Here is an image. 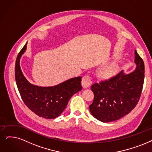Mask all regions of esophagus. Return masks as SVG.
<instances>
[{
	"mask_svg": "<svg viewBox=\"0 0 152 152\" xmlns=\"http://www.w3.org/2000/svg\"><path fill=\"white\" fill-rule=\"evenodd\" d=\"M92 83V80H91V77L88 75H86L82 80V87L85 88H87L89 87V86Z\"/></svg>",
	"mask_w": 152,
	"mask_h": 152,
	"instance_id": "34e87169",
	"label": "esophagus"
}]
</instances>
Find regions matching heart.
Returning a JSON list of instances; mask_svg holds the SVG:
<instances>
[{"mask_svg": "<svg viewBox=\"0 0 152 152\" xmlns=\"http://www.w3.org/2000/svg\"><path fill=\"white\" fill-rule=\"evenodd\" d=\"M118 66L117 64H112L107 65L99 71V77L104 80H108L112 78L117 74Z\"/></svg>", "mask_w": 152, "mask_h": 152, "instance_id": "1", "label": "heart"}]
</instances>
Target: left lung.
I'll return each mask as SVG.
<instances>
[{
	"label": "left lung",
	"instance_id": "8db88e82",
	"mask_svg": "<svg viewBox=\"0 0 152 152\" xmlns=\"http://www.w3.org/2000/svg\"><path fill=\"white\" fill-rule=\"evenodd\" d=\"M135 70L129 74L124 70L108 80L93 84V103L90 113L102 122L117 120L129 113L138 104L144 82L145 66L142 58L135 51Z\"/></svg>",
	"mask_w": 152,
	"mask_h": 152
}]
</instances>
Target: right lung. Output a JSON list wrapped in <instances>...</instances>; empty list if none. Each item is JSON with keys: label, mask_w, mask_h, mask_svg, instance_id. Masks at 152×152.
Returning <instances> with one entry per match:
<instances>
[{"label": "right lung", "mask_w": 152, "mask_h": 152, "mask_svg": "<svg viewBox=\"0 0 152 152\" xmlns=\"http://www.w3.org/2000/svg\"><path fill=\"white\" fill-rule=\"evenodd\" d=\"M27 49V43L19 53L15 66V77L21 98L27 107L38 116L47 119L58 117L71 97L82 90L81 77L72 78L53 87H39L30 83L24 77L20 60Z\"/></svg>", "instance_id": "right-lung-1"}]
</instances>
